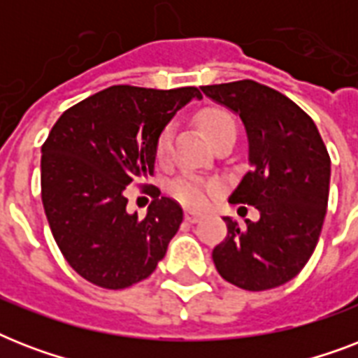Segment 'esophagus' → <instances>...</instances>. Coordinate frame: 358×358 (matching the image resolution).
Masks as SVG:
<instances>
[{
	"mask_svg": "<svg viewBox=\"0 0 358 358\" xmlns=\"http://www.w3.org/2000/svg\"><path fill=\"white\" fill-rule=\"evenodd\" d=\"M185 221H187V223H196V221H201L202 219V215L199 212H191V210H185Z\"/></svg>",
	"mask_w": 358,
	"mask_h": 358,
	"instance_id": "34e87169",
	"label": "esophagus"
}]
</instances>
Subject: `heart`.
Masks as SVG:
<instances>
[{
  "label": "heart",
  "mask_w": 358,
  "mask_h": 358,
  "mask_svg": "<svg viewBox=\"0 0 358 358\" xmlns=\"http://www.w3.org/2000/svg\"><path fill=\"white\" fill-rule=\"evenodd\" d=\"M196 120L201 124L202 131L212 143L221 139L227 134H236V120L229 111L221 108H204L199 111ZM171 141H173V126L167 124L165 128L157 134L156 145H154V154L157 162H167L171 154ZM221 189L219 182L213 180H204L199 176H180L169 185V191L173 193L180 202H184L187 206L202 208L206 206L208 201L212 199L217 191Z\"/></svg>",
  "instance_id": "heart-1"
}]
</instances>
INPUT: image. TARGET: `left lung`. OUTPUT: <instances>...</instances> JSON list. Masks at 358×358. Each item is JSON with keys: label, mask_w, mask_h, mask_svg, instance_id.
<instances>
[{"label": "left lung", "mask_w": 358, "mask_h": 358, "mask_svg": "<svg viewBox=\"0 0 358 358\" xmlns=\"http://www.w3.org/2000/svg\"><path fill=\"white\" fill-rule=\"evenodd\" d=\"M202 92L241 117L249 137V173L232 204L260 212L239 227L224 217L227 238L212 258L227 282L249 292L277 288L306 266L327 212L331 157L314 120L282 92L258 81L204 85Z\"/></svg>", "instance_id": "obj_1"}]
</instances>
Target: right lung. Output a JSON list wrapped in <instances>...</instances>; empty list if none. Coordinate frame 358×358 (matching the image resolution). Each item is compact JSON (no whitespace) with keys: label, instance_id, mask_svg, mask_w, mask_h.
Listing matches in <instances>:
<instances>
[{"label":"right lung","instance_id":"obj_1","mask_svg":"<svg viewBox=\"0 0 358 358\" xmlns=\"http://www.w3.org/2000/svg\"><path fill=\"white\" fill-rule=\"evenodd\" d=\"M196 87L113 85L81 100L42 145L41 195L55 243L80 277L122 289L150 277L184 219L182 208L141 184L154 171L157 134ZM152 196L145 220L125 212L127 185Z\"/></svg>","mask_w":358,"mask_h":358}]
</instances>
